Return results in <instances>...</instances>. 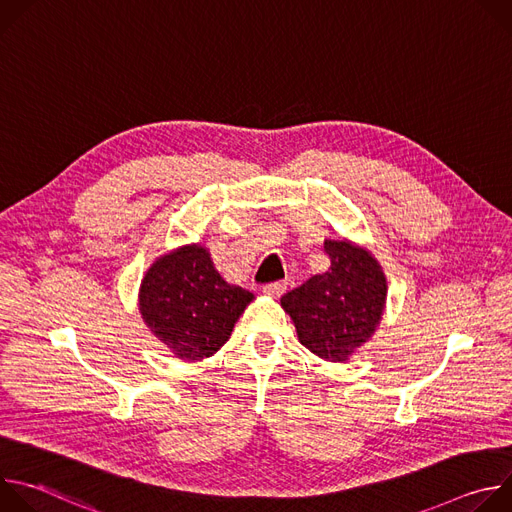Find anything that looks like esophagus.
Segmentation results:
<instances>
[{"label":"esophagus","mask_w":512,"mask_h":512,"mask_svg":"<svg viewBox=\"0 0 512 512\" xmlns=\"http://www.w3.org/2000/svg\"><path fill=\"white\" fill-rule=\"evenodd\" d=\"M285 289H287V281H273V283H267L263 287L265 294L271 296V298H279Z\"/></svg>","instance_id":"34e87169"}]
</instances>
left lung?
<instances>
[{"label": "left lung", "instance_id": "left-lung-1", "mask_svg": "<svg viewBox=\"0 0 512 512\" xmlns=\"http://www.w3.org/2000/svg\"><path fill=\"white\" fill-rule=\"evenodd\" d=\"M324 251L330 269L287 291L281 306L306 348L342 362L381 322L387 281L375 257L348 241H326Z\"/></svg>", "mask_w": 512, "mask_h": 512}]
</instances>
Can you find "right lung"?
Wrapping results in <instances>:
<instances>
[{"label":"right lung","mask_w":512,"mask_h":512,"mask_svg":"<svg viewBox=\"0 0 512 512\" xmlns=\"http://www.w3.org/2000/svg\"><path fill=\"white\" fill-rule=\"evenodd\" d=\"M253 294L227 283L200 245L160 257L145 273L139 310L174 354L200 360L221 348Z\"/></svg>","instance_id":"add662e5"}]
</instances>
